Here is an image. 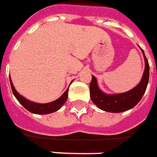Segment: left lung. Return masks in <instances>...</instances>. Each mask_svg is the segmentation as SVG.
<instances>
[{"mask_svg": "<svg viewBox=\"0 0 157 157\" xmlns=\"http://www.w3.org/2000/svg\"><path fill=\"white\" fill-rule=\"evenodd\" d=\"M144 53V51H142ZM144 56L145 68L140 83L133 90L117 94H106L103 93L97 85L96 78L92 76L90 84V93L91 101L99 108L109 112H122L133 108L140 102L147 88L149 77H150V66L147 58Z\"/></svg>", "mask_w": 157, "mask_h": 157, "instance_id": "1", "label": "left lung"}]
</instances>
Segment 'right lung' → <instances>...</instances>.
<instances>
[{
	"label": "right lung",
	"mask_w": 157,
	"mask_h": 157,
	"mask_svg": "<svg viewBox=\"0 0 157 157\" xmlns=\"http://www.w3.org/2000/svg\"><path fill=\"white\" fill-rule=\"evenodd\" d=\"M10 78V84H11V88L13 90V94L15 95V97L17 100L23 105V107L25 109H27L28 111H29L30 112L35 113V114H49V113H52V112H56L57 110L61 108L63 105L67 101V99L68 96V89L67 90L63 95L58 98L57 100H56L55 101L50 102V103H46V104H39V103H35V102L29 101H28L27 99H25L23 97L22 95H20L17 90H15V88L13 86L11 78L9 76Z\"/></svg>",
	"instance_id": "add662e5"
}]
</instances>
